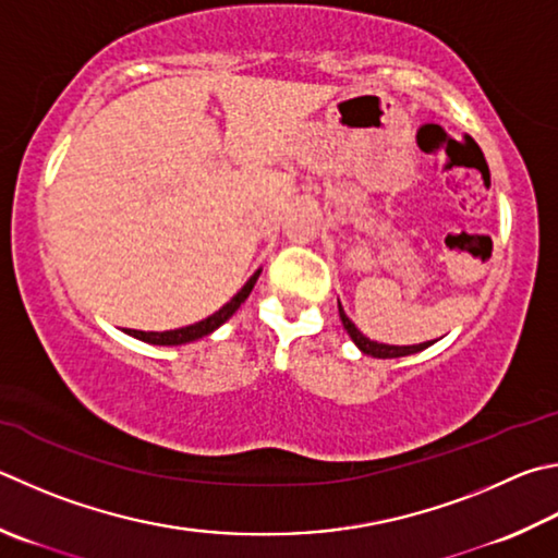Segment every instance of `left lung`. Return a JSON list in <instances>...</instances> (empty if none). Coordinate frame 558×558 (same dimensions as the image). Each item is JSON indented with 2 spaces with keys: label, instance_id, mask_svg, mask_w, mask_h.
I'll list each match as a JSON object with an SVG mask.
<instances>
[{
  "label": "left lung",
  "instance_id": "1",
  "mask_svg": "<svg viewBox=\"0 0 558 558\" xmlns=\"http://www.w3.org/2000/svg\"><path fill=\"white\" fill-rule=\"evenodd\" d=\"M339 317H341V324L343 329L349 331V337L353 339V343L363 351L368 353V356H376V359H400V356H410V353H417L422 349L432 347L434 341H427V343H414V347H388V343H378V341H371L368 337H363V333L356 329V324H353L347 314H343L341 305H339Z\"/></svg>",
  "mask_w": 558,
  "mask_h": 558
}]
</instances>
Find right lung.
I'll return each instance as SVG.
<instances>
[{
	"instance_id": "1",
	"label": "right lung",
	"mask_w": 558,
	"mask_h": 558,
	"mask_svg": "<svg viewBox=\"0 0 558 558\" xmlns=\"http://www.w3.org/2000/svg\"><path fill=\"white\" fill-rule=\"evenodd\" d=\"M256 280H258V272L219 312H215V314H211V317L202 319L197 324H190V327L170 329V331H138V329H129V333H131V337L141 339V341L158 343V347H178V343H187V341H195V339L207 337V333H211L217 327H221V324H225L231 317V314H234L241 307V302H246L253 286H256Z\"/></svg>"
}]
</instances>
